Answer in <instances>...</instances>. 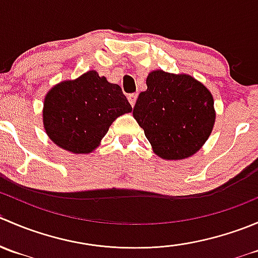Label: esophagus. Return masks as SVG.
Returning <instances> with one entry per match:
<instances>
[{
  "label": "esophagus",
  "mask_w": 258,
  "mask_h": 258,
  "mask_svg": "<svg viewBox=\"0 0 258 258\" xmlns=\"http://www.w3.org/2000/svg\"><path fill=\"white\" fill-rule=\"evenodd\" d=\"M137 97H139V95H137V93H131V95L127 96V98H128V101H130V103H131V106H135Z\"/></svg>",
  "instance_id": "34e87169"
}]
</instances>
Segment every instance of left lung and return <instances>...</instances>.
Segmentation results:
<instances>
[{
  "instance_id": "1",
  "label": "left lung",
  "mask_w": 258,
  "mask_h": 258,
  "mask_svg": "<svg viewBox=\"0 0 258 258\" xmlns=\"http://www.w3.org/2000/svg\"><path fill=\"white\" fill-rule=\"evenodd\" d=\"M147 90L139 95L134 117L156 155L182 160L196 153L215 123L213 98L202 83L188 75L153 71Z\"/></svg>"
}]
</instances>
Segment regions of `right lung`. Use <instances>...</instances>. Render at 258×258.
I'll list each match as a JSON object with an SVG mask.
<instances>
[{
  "label": "right lung",
  "instance_id": "right-lung-1",
  "mask_svg": "<svg viewBox=\"0 0 258 258\" xmlns=\"http://www.w3.org/2000/svg\"><path fill=\"white\" fill-rule=\"evenodd\" d=\"M131 111L118 85L90 71L49 91L43 105V124L57 146L74 153H90L114 119Z\"/></svg>",
  "mask_w": 258,
  "mask_h": 258
}]
</instances>
